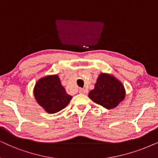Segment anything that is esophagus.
I'll return each mask as SVG.
<instances>
[{"instance_id": "1", "label": "esophagus", "mask_w": 158, "mask_h": 158, "mask_svg": "<svg viewBox=\"0 0 158 158\" xmlns=\"http://www.w3.org/2000/svg\"><path fill=\"white\" fill-rule=\"evenodd\" d=\"M88 93V90L86 89H79V93L81 94H87Z\"/></svg>"}]
</instances>
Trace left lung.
<instances>
[{"instance_id":"8db88e82","label":"left lung","mask_w":158,"mask_h":158,"mask_svg":"<svg viewBox=\"0 0 158 158\" xmlns=\"http://www.w3.org/2000/svg\"><path fill=\"white\" fill-rule=\"evenodd\" d=\"M125 92L120 81L113 76L101 73L97 79L95 88L88 96L97 104L106 109L115 108L125 98Z\"/></svg>"}]
</instances>
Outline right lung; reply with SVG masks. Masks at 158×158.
<instances>
[{
  "instance_id": "right-lung-1",
  "label": "right lung",
  "mask_w": 158,
  "mask_h": 158,
  "mask_svg": "<svg viewBox=\"0 0 158 158\" xmlns=\"http://www.w3.org/2000/svg\"><path fill=\"white\" fill-rule=\"evenodd\" d=\"M34 95L37 102L50 114L61 111L72 98L61 85L57 75L48 76L38 81L34 88Z\"/></svg>"
}]
</instances>
